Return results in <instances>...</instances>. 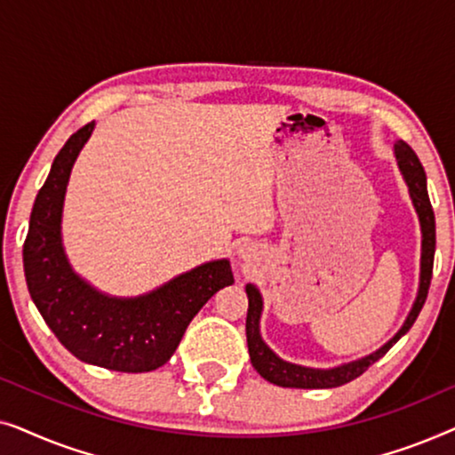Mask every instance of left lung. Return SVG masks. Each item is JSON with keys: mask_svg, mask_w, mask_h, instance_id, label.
Segmentation results:
<instances>
[{"mask_svg": "<svg viewBox=\"0 0 455 455\" xmlns=\"http://www.w3.org/2000/svg\"><path fill=\"white\" fill-rule=\"evenodd\" d=\"M395 157L397 165L406 178L410 196H412V203L416 207V213L420 217V228H422V271H420V290L419 298H416L412 310H410L406 323L400 331L395 333V338L387 341L381 350H377L371 356L354 360L350 364L338 366V369L329 371H316V369H304V366L283 363L282 358H277L269 347L265 346V341L260 339L259 335V316H260V294L254 285H246L248 294V315H246V341H248V354H251L252 366L257 372L267 381L273 385H279V387H296V389H331L339 387V385L350 383L354 379L363 375V372L369 369L371 364H375L379 358L385 356L389 352V347L395 344L397 339L402 338L403 333L408 331L410 327L414 325L416 316L420 315L422 307H425L428 285H431L433 277V257H435V213L431 207V201H428L427 192V176L425 170H422V164L416 157L412 147L406 145V142L400 140L395 145Z\"/></svg>", "mask_w": 455, "mask_h": 455, "instance_id": "left-lung-1", "label": "left lung"}]
</instances>
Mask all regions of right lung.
<instances>
[{
	"label": "right lung",
	"mask_w": 455,
	"mask_h": 455,
	"mask_svg": "<svg viewBox=\"0 0 455 455\" xmlns=\"http://www.w3.org/2000/svg\"><path fill=\"white\" fill-rule=\"evenodd\" d=\"M92 126L89 122L68 139L36 195L22 251L24 275L41 316L78 360L122 372L155 371L176 352L198 310L232 285L234 275L228 260H215L134 300L99 294L74 275L60 240L61 204L72 164Z\"/></svg>",
	"instance_id": "right-lung-1"
}]
</instances>
